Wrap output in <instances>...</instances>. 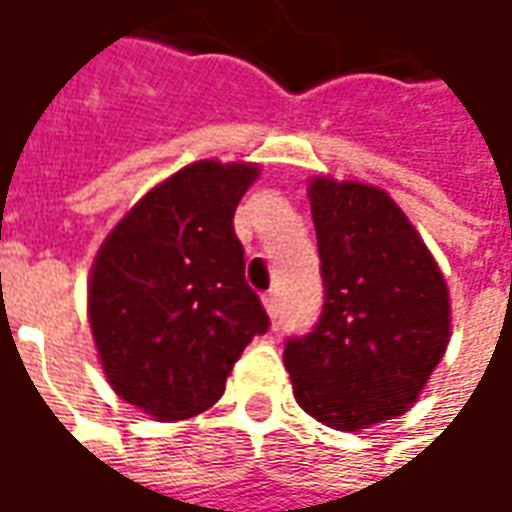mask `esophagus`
Instances as JSON below:
<instances>
[{
    "label": "esophagus",
    "instance_id": "1",
    "mask_svg": "<svg viewBox=\"0 0 512 512\" xmlns=\"http://www.w3.org/2000/svg\"><path fill=\"white\" fill-rule=\"evenodd\" d=\"M262 301H264V309H267V315L276 320V317H278V295H276V292H267Z\"/></svg>",
    "mask_w": 512,
    "mask_h": 512
}]
</instances>
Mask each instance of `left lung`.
Returning <instances> with one entry per match:
<instances>
[{
  "label": "left lung",
  "mask_w": 512,
  "mask_h": 512,
  "mask_svg": "<svg viewBox=\"0 0 512 512\" xmlns=\"http://www.w3.org/2000/svg\"><path fill=\"white\" fill-rule=\"evenodd\" d=\"M323 312L290 337L292 393L320 424L359 432L407 412L446 354L449 287L407 214L359 181L309 183Z\"/></svg>",
  "instance_id": "left-lung-1"
}]
</instances>
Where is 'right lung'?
Returning a JSON list of instances; mask_svg holds the SVG:
<instances>
[{
  "instance_id": "add662e5",
  "label": "right lung",
  "mask_w": 512,
  "mask_h": 512,
  "mask_svg": "<svg viewBox=\"0 0 512 512\" xmlns=\"http://www.w3.org/2000/svg\"><path fill=\"white\" fill-rule=\"evenodd\" d=\"M256 164L195 161L158 183L105 236L88 320L116 396L158 421L217 404L270 317L245 281L234 211Z\"/></svg>"
}]
</instances>
